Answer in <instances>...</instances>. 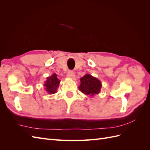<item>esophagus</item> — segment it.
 Masks as SVG:
<instances>
[{
    "label": "esophagus",
    "instance_id": "esophagus-1",
    "mask_svg": "<svg viewBox=\"0 0 150 150\" xmlns=\"http://www.w3.org/2000/svg\"><path fill=\"white\" fill-rule=\"evenodd\" d=\"M67 76L68 78H69L70 79H72V80H76V76L74 74V73L72 71H69L67 73Z\"/></svg>",
    "mask_w": 150,
    "mask_h": 150
}]
</instances>
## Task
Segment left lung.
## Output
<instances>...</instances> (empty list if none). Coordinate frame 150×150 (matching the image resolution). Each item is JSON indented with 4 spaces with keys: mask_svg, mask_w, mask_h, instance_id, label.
I'll return each instance as SVG.
<instances>
[{
    "mask_svg": "<svg viewBox=\"0 0 150 150\" xmlns=\"http://www.w3.org/2000/svg\"><path fill=\"white\" fill-rule=\"evenodd\" d=\"M80 81L81 84L78 88L84 94L93 96L100 93L102 84L98 78L86 74L81 78Z\"/></svg>",
    "mask_w": 150,
    "mask_h": 150,
    "instance_id": "obj_1",
    "label": "left lung"
}]
</instances>
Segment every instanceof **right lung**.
Listing matches in <instances>:
<instances>
[{"label": "right lung", "instance_id": "add662e5", "mask_svg": "<svg viewBox=\"0 0 150 150\" xmlns=\"http://www.w3.org/2000/svg\"><path fill=\"white\" fill-rule=\"evenodd\" d=\"M44 82V89L48 94H54L57 92V89L59 86L60 80L57 78L56 74H53L51 76L47 77Z\"/></svg>", "mask_w": 150, "mask_h": 150}]
</instances>
